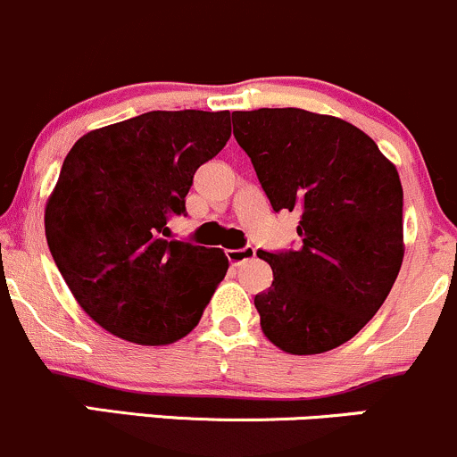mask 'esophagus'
I'll use <instances>...</instances> for the list:
<instances>
[{
	"instance_id": "obj_1",
	"label": "esophagus",
	"mask_w": 457,
	"mask_h": 457,
	"mask_svg": "<svg viewBox=\"0 0 457 457\" xmlns=\"http://www.w3.org/2000/svg\"><path fill=\"white\" fill-rule=\"evenodd\" d=\"M253 258H255V247H252V245H247V247L243 249H229L228 252V260L234 264V267H240V264Z\"/></svg>"
}]
</instances>
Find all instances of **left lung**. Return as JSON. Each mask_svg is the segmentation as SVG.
Listing matches in <instances>:
<instances>
[{
    "instance_id": "left-lung-1",
    "label": "left lung",
    "mask_w": 457,
    "mask_h": 457,
    "mask_svg": "<svg viewBox=\"0 0 457 457\" xmlns=\"http://www.w3.org/2000/svg\"><path fill=\"white\" fill-rule=\"evenodd\" d=\"M275 212L297 210V249L262 252L273 284L255 295L275 347L312 355L353 338L382 308L403 262V188L362 129L302 108L234 112Z\"/></svg>"
}]
</instances>
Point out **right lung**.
Listing matches in <instances>:
<instances>
[{"label":"right lung","instance_id":"obj_1","mask_svg":"<svg viewBox=\"0 0 457 457\" xmlns=\"http://www.w3.org/2000/svg\"><path fill=\"white\" fill-rule=\"evenodd\" d=\"M232 137L229 112L154 110L84 134L45 208V237L75 302L137 345L184 338L228 273L220 249L171 240L193 175Z\"/></svg>","mask_w":457,"mask_h":457}]
</instances>
